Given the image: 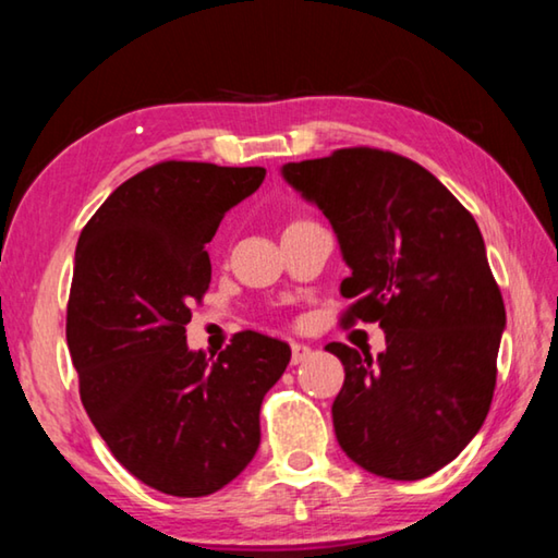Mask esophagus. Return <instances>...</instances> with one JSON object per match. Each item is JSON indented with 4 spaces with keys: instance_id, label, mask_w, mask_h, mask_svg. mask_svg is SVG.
I'll return each instance as SVG.
<instances>
[{
    "instance_id": "1",
    "label": "esophagus",
    "mask_w": 558,
    "mask_h": 558,
    "mask_svg": "<svg viewBox=\"0 0 558 558\" xmlns=\"http://www.w3.org/2000/svg\"><path fill=\"white\" fill-rule=\"evenodd\" d=\"M290 349H292V364H302V362H305L307 356H313V349H310L307 344L292 342V344H290Z\"/></svg>"
}]
</instances>
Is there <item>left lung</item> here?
Segmentation results:
<instances>
[{"label":"left lung","instance_id":"left-lung-1","mask_svg":"<svg viewBox=\"0 0 558 558\" xmlns=\"http://www.w3.org/2000/svg\"><path fill=\"white\" fill-rule=\"evenodd\" d=\"M323 211L352 270L344 323H379V356L332 342L344 384L332 403L342 450L366 472L421 480L487 418L505 302L472 214L428 169L374 147L282 165Z\"/></svg>","mask_w":558,"mask_h":558}]
</instances>
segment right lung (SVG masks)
<instances>
[{
  "label": "right lung",
  "instance_id": "right-lung-1",
  "mask_svg": "<svg viewBox=\"0 0 558 558\" xmlns=\"http://www.w3.org/2000/svg\"><path fill=\"white\" fill-rule=\"evenodd\" d=\"M263 167L159 162L112 192L81 231L65 342L81 401L140 483L204 497L256 456L260 403L290 347L253 329L219 359L186 347L192 305L211 282L206 243Z\"/></svg>",
  "mask_w": 558,
  "mask_h": 558
}]
</instances>
